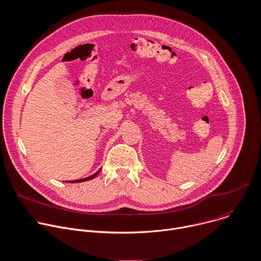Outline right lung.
I'll use <instances>...</instances> for the list:
<instances>
[{
	"label": "right lung",
	"mask_w": 261,
	"mask_h": 261,
	"mask_svg": "<svg viewBox=\"0 0 261 261\" xmlns=\"http://www.w3.org/2000/svg\"><path fill=\"white\" fill-rule=\"evenodd\" d=\"M100 170H101V169H100ZM100 170H98L97 172H95L94 174H92V175H90V176H88V177H85V178H82V179H75V180H69V182H81V181H86V180L92 179V178H94V177L100 172Z\"/></svg>",
	"instance_id": "1"
}]
</instances>
